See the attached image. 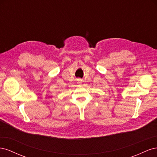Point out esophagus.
<instances>
[{"instance_id": "obj_1", "label": "esophagus", "mask_w": 157, "mask_h": 157, "mask_svg": "<svg viewBox=\"0 0 157 157\" xmlns=\"http://www.w3.org/2000/svg\"><path fill=\"white\" fill-rule=\"evenodd\" d=\"M78 83L80 84H82V80H80V79H78Z\"/></svg>"}]
</instances>
